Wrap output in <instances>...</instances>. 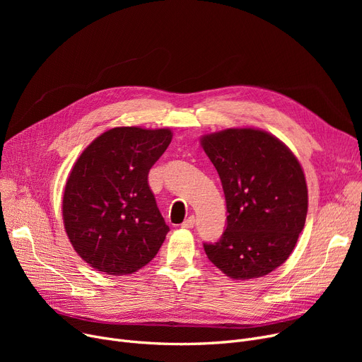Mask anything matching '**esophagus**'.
<instances>
[{"label":"esophagus","mask_w":362,"mask_h":362,"mask_svg":"<svg viewBox=\"0 0 362 362\" xmlns=\"http://www.w3.org/2000/svg\"><path fill=\"white\" fill-rule=\"evenodd\" d=\"M194 226H195V217H194V216H192V217H189V218H186V220L180 224L182 229H192Z\"/></svg>","instance_id":"34e87169"}]
</instances>
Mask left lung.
<instances>
[{"label":"left lung","instance_id":"1","mask_svg":"<svg viewBox=\"0 0 362 362\" xmlns=\"http://www.w3.org/2000/svg\"><path fill=\"white\" fill-rule=\"evenodd\" d=\"M220 176L227 226L204 243L217 269L235 280L272 273L289 258L305 226L308 189L293 152L272 133L243 127L201 138Z\"/></svg>","mask_w":362,"mask_h":362}]
</instances>
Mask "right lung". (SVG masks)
<instances>
[{
  "mask_svg": "<svg viewBox=\"0 0 362 362\" xmlns=\"http://www.w3.org/2000/svg\"><path fill=\"white\" fill-rule=\"evenodd\" d=\"M171 138L170 129L114 127L74 163L64 187L63 221L74 251L92 269L132 274L157 255L170 229L148 173Z\"/></svg>",
  "mask_w": 362,
  "mask_h": 362,
  "instance_id": "1",
  "label": "right lung"
}]
</instances>
